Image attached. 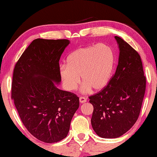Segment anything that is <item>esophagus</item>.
I'll return each mask as SVG.
<instances>
[{"label":"esophagus","mask_w":157,"mask_h":157,"mask_svg":"<svg viewBox=\"0 0 157 157\" xmlns=\"http://www.w3.org/2000/svg\"><path fill=\"white\" fill-rule=\"evenodd\" d=\"M86 101V99L84 98V97H80V98H79V102H80V103H85V102Z\"/></svg>","instance_id":"obj_1"}]
</instances>
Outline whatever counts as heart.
Instances as JSON below:
<instances>
[{
  "label": "heart",
  "instance_id": "1",
  "mask_svg": "<svg viewBox=\"0 0 157 157\" xmlns=\"http://www.w3.org/2000/svg\"><path fill=\"white\" fill-rule=\"evenodd\" d=\"M114 51L105 44L81 47L68 56L67 64L59 68V75L67 90H74L80 81L82 91L100 90L106 86L115 67Z\"/></svg>",
  "mask_w": 157,
  "mask_h": 157
}]
</instances>
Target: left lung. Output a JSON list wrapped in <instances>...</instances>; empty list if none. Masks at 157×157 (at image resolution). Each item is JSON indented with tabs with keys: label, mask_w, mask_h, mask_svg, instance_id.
<instances>
[{
	"label": "left lung",
	"mask_w": 157,
	"mask_h": 157,
	"mask_svg": "<svg viewBox=\"0 0 157 157\" xmlns=\"http://www.w3.org/2000/svg\"><path fill=\"white\" fill-rule=\"evenodd\" d=\"M119 56L115 73L107 86L88 97L93 106L91 124L102 138H117L136 123L146 87L141 57L118 36Z\"/></svg>",
	"instance_id": "left-lung-1"
}]
</instances>
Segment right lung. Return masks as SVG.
<instances>
[{"mask_svg": "<svg viewBox=\"0 0 157 157\" xmlns=\"http://www.w3.org/2000/svg\"><path fill=\"white\" fill-rule=\"evenodd\" d=\"M69 40H33L17 61L11 98L24 126L40 141L56 143L69 133L79 106L75 94L59 90V60Z\"/></svg>", "mask_w": 157, "mask_h": 157, "instance_id": "obj_1", "label": "right lung"}]
</instances>
